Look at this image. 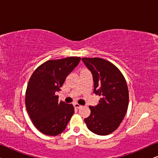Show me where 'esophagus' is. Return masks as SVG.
I'll return each mask as SVG.
<instances>
[{
    "mask_svg": "<svg viewBox=\"0 0 158 158\" xmlns=\"http://www.w3.org/2000/svg\"><path fill=\"white\" fill-rule=\"evenodd\" d=\"M74 107L75 108V109H81V108L82 107V106L78 104V103H74Z\"/></svg>",
    "mask_w": 158,
    "mask_h": 158,
    "instance_id": "34e87169",
    "label": "esophagus"
}]
</instances>
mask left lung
I'll return each instance as SVG.
<instances>
[{"label":"left lung","mask_w":158,"mask_h":158,"mask_svg":"<svg viewBox=\"0 0 158 158\" xmlns=\"http://www.w3.org/2000/svg\"><path fill=\"white\" fill-rule=\"evenodd\" d=\"M91 71L94 94L101 96L98 105L89 106L90 114L84 119L87 127L98 135H107L119 127L129 105V90L122 72L111 62L99 57H83Z\"/></svg>","instance_id":"obj_1"}]
</instances>
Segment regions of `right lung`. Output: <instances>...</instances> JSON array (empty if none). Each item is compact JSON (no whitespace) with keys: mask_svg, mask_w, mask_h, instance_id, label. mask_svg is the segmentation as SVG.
I'll return each instance as SVG.
<instances>
[{"mask_svg":"<svg viewBox=\"0 0 158 158\" xmlns=\"http://www.w3.org/2000/svg\"><path fill=\"white\" fill-rule=\"evenodd\" d=\"M80 61V57L48 60L30 77L26 90V109L34 127L44 135H60L74 114L73 106L59 102L56 94Z\"/></svg>","mask_w":158,"mask_h":158,"instance_id":"right-lung-1","label":"right lung"}]
</instances>
